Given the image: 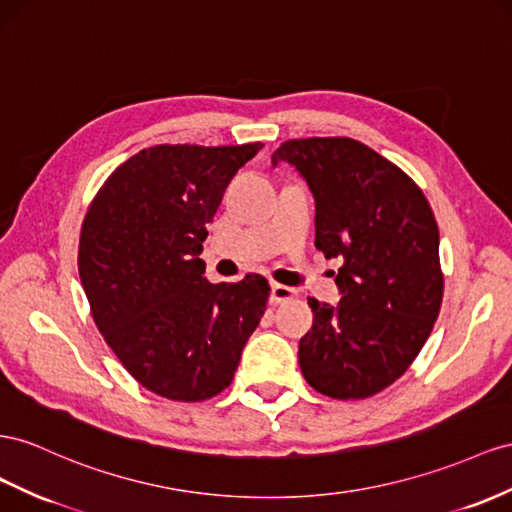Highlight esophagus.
I'll return each instance as SVG.
<instances>
[{
  "label": "esophagus",
  "mask_w": 512,
  "mask_h": 512,
  "mask_svg": "<svg viewBox=\"0 0 512 512\" xmlns=\"http://www.w3.org/2000/svg\"><path fill=\"white\" fill-rule=\"evenodd\" d=\"M295 297H297V290H295V288L278 284V282L271 284V297H269V301L275 303V306H278V303L295 299Z\"/></svg>",
  "instance_id": "1"
}]
</instances>
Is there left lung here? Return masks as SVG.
Listing matches in <instances>:
<instances>
[{
	"label": "left lung",
	"instance_id": "1",
	"mask_svg": "<svg viewBox=\"0 0 512 512\" xmlns=\"http://www.w3.org/2000/svg\"><path fill=\"white\" fill-rule=\"evenodd\" d=\"M280 161L314 193L316 250L342 260L338 306L308 299L303 377L329 398L375 396L405 375L439 316L444 273L431 204L398 165L351 137L288 140L271 157Z\"/></svg>",
	"mask_w": 512,
	"mask_h": 512
}]
</instances>
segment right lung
Masks as SVG:
<instances>
[{
  "mask_svg": "<svg viewBox=\"0 0 512 512\" xmlns=\"http://www.w3.org/2000/svg\"><path fill=\"white\" fill-rule=\"evenodd\" d=\"M260 148H144L88 206L77 265L92 319L129 375L157 396L200 403L226 390L267 310L262 275L211 284L198 258L226 187Z\"/></svg>",
  "mask_w": 512,
  "mask_h": 512,
  "instance_id": "add662e5",
  "label": "right lung"
}]
</instances>
